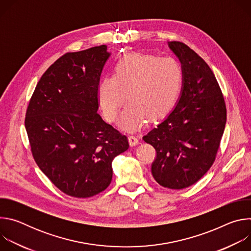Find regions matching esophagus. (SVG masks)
<instances>
[{
	"mask_svg": "<svg viewBox=\"0 0 251 251\" xmlns=\"http://www.w3.org/2000/svg\"><path fill=\"white\" fill-rule=\"evenodd\" d=\"M128 140H129V143H130L131 146H136V145L139 144V140H138V138L136 136L131 135V136L128 137Z\"/></svg>",
	"mask_w": 251,
	"mask_h": 251,
	"instance_id": "1",
	"label": "esophagus"
}]
</instances>
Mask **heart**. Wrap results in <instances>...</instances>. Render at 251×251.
Masks as SVG:
<instances>
[{
	"label": "heart",
	"instance_id": "1",
	"mask_svg": "<svg viewBox=\"0 0 251 251\" xmlns=\"http://www.w3.org/2000/svg\"><path fill=\"white\" fill-rule=\"evenodd\" d=\"M183 71L173 57L132 52L121 56L114 65V75L105 76L97 86V101L104 118L116 119L126 94L129 100L122 111L119 126L133 132L148 117L167 115L181 91Z\"/></svg>",
	"mask_w": 251,
	"mask_h": 251
}]
</instances>
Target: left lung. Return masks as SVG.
<instances>
[{
  "mask_svg": "<svg viewBox=\"0 0 251 251\" xmlns=\"http://www.w3.org/2000/svg\"><path fill=\"white\" fill-rule=\"evenodd\" d=\"M182 64L181 94L169 115L143 137L157 157L152 175L161 186L188 188L216 159L226 122L225 99L206 62L188 46L168 42Z\"/></svg>",
  "mask_w": 251,
  "mask_h": 251,
  "instance_id": "8db88e82",
  "label": "left lung"
}]
</instances>
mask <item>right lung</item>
Segmentation results:
<instances>
[{
    "label": "right lung",
    "instance_id": "add662e5",
    "mask_svg": "<svg viewBox=\"0 0 251 251\" xmlns=\"http://www.w3.org/2000/svg\"><path fill=\"white\" fill-rule=\"evenodd\" d=\"M106 46L68 52L41 77L25 114L32 156L64 194L90 198L108 187L112 161L128 139L97 113V86L110 57Z\"/></svg>",
    "mask_w": 251,
    "mask_h": 251
}]
</instances>
